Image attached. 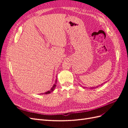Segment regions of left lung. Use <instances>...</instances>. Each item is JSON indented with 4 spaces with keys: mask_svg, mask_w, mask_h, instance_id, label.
I'll return each instance as SVG.
<instances>
[{
    "mask_svg": "<svg viewBox=\"0 0 128 128\" xmlns=\"http://www.w3.org/2000/svg\"><path fill=\"white\" fill-rule=\"evenodd\" d=\"M98 86H96V87H94V88H93V87H92V88H98Z\"/></svg>",
    "mask_w": 128,
    "mask_h": 128,
    "instance_id": "8db88e82",
    "label": "left lung"
}]
</instances>
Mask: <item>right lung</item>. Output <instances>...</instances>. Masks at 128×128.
<instances>
[{"mask_svg":"<svg viewBox=\"0 0 128 128\" xmlns=\"http://www.w3.org/2000/svg\"><path fill=\"white\" fill-rule=\"evenodd\" d=\"M56 81L55 84L51 88V90H50V91H48V92H46L44 93V94H50V93H51V92H52L54 90V88H56Z\"/></svg>","mask_w":128,"mask_h":128,"instance_id":"1","label":"right lung"}]
</instances>
